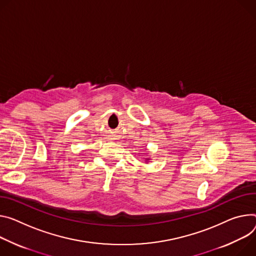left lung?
<instances>
[{
    "label": "left lung",
    "instance_id": "1",
    "mask_svg": "<svg viewBox=\"0 0 256 256\" xmlns=\"http://www.w3.org/2000/svg\"><path fill=\"white\" fill-rule=\"evenodd\" d=\"M147 160H148V158H147Z\"/></svg>",
    "mask_w": 256,
    "mask_h": 256
}]
</instances>
